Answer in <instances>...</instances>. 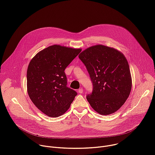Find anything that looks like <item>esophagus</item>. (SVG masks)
Masks as SVG:
<instances>
[{
  "instance_id": "esophagus-1",
  "label": "esophagus",
  "mask_w": 155,
  "mask_h": 155,
  "mask_svg": "<svg viewBox=\"0 0 155 155\" xmlns=\"http://www.w3.org/2000/svg\"><path fill=\"white\" fill-rule=\"evenodd\" d=\"M78 92L79 93V94H82L83 93V88H81L78 90Z\"/></svg>"
}]
</instances>
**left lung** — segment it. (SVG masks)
<instances>
[{"label": "left lung", "mask_w": 155, "mask_h": 155, "mask_svg": "<svg viewBox=\"0 0 155 155\" xmlns=\"http://www.w3.org/2000/svg\"><path fill=\"white\" fill-rule=\"evenodd\" d=\"M79 58L94 87L87 96L91 107L103 115L117 111L129 97L132 87L130 66L124 54L114 48L97 45L81 52Z\"/></svg>", "instance_id": "left-lung-1"}]
</instances>
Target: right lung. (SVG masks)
Returning <instances> with one entry per match:
<instances>
[{
	"instance_id": "add662e5",
	"label": "right lung",
	"mask_w": 155,
	"mask_h": 155,
	"mask_svg": "<svg viewBox=\"0 0 155 155\" xmlns=\"http://www.w3.org/2000/svg\"><path fill=\"white\" fill-rule=\"evenodd\" d=\"M81 50L54 45L38 52L30 60L27 71V93L45 115L58 117L70 108L77 93L67 87L64 71Z\"/></svg>"
}]
</instances>
